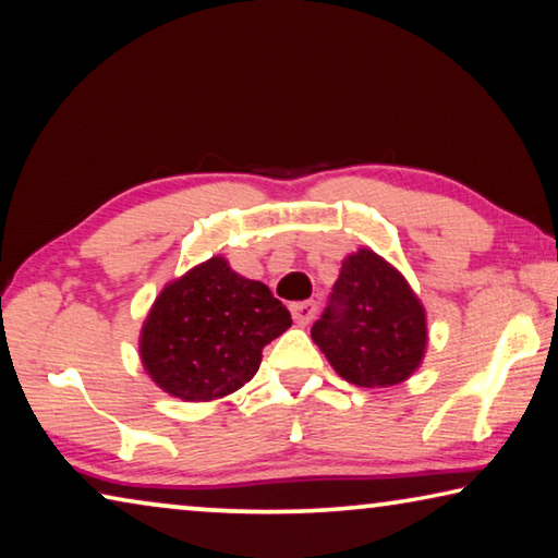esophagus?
<instances>
[{
    "label": "esophagus",
    "instance_id": "34e87169",
    "mask_svg": "<svg viewBox=\"0 0 558 558\" xmlns=\"http://www.w3.org/2000/svg\"><path fill=\"white\" fill-rule=\"evenodd\" d=\"M291 316H294L296 324H308L316 316V302H294L291 304Z\"/></svg>",
    "mask_w": 558,
    "mask_h": 558
}]
</instances>
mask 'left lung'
<instances>
[{
	"label": "left lung",
	"instance_id": "8db88e82",
	"mask_svg": "<svg viewBox=\"0 0 558 558\" xmlns=\"http://www.w3.org/2000/svg\"><path fill=\"white\" fill-rule=\"evenodd\" d=\"M312 339L339 376L381 389L404 381L422 364L426 316L397 269L379 254L359 250L341 264Z\"/></svg>",
	"mask_w": 558,
	"mask_h": 558
}]
</instances>
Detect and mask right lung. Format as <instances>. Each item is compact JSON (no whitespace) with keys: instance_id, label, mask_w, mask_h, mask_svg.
Returning <instances> with one entry per match:
<instances>
[{"instance_id":"right-lung-1","label":"right lung","mask_w":558,"mask_h":558,"mask_svg":"<svg viewBox=\"0 0 558 558\" xmlns=\"http://www.w3.org/2000/svg\"><path fill=\"white\" fill-rule=\"evenodd\" d=\"M291 327L289 308L221 256L171 281L142 329V362L171 397H227L256 374L262 349Z\"/></svg>"}]
</instances>
